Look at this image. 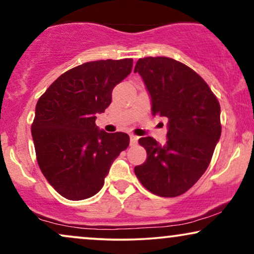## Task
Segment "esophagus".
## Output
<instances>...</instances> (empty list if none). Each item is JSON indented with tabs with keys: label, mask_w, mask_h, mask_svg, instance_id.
<instances>
[{
	"label": "esophagus",
	"mask_w": 254,
	"mask_h": 254,
	"mask_svg": "<svg viewBox=\"0 0 254 254\" xmlns=\"http://www.w3.org/2000/svg\"><path fill=\"white\" fill-rule=\"evenodd\" d=\"M138 138H139V137L134 136V134H130V144H131V145H134V144L138 142Z\"/></svg>",
	"instance_id": "34e87169"
}]
</instances>
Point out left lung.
I'll use <instances>...</instances> for the list:
<instances>
[{"label":"left lung","instance_id":"1","mask_svg":"<svg viewBox=\"0 0 254 254\" xmlns=\"http://www.w3.org/2000/svg\"><path fill=\"white\" fill-rule=\"evenodd\" d=\"M153 116L166 117V143L143 137L146 160L134 168L143 186L160 197H177L206 171L220 138V105L206 82L188 65L169 57L139 59Z\"/></svg>","mask_w":254,"mask_h":254}]
</instances>
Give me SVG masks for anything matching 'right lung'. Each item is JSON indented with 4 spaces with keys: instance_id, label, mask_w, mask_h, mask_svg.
Here are the masks:
<instances>
[{
    "instance_id": "add662e5",
    "label": "right lung",
    "mask_w": 254,
    "mask_h": 254,
    "mask_svg": "<svg viewBox=\"0 0 254 254\" xmlns=\"http://www.w3.org/2000/svg\"><path fill=\"white\" fill-rule=\"evenodd\" d=\"M133 61L88 62L61 75L38 99L31 125L37 163L55 190L70 200L95 195L114 160L129 146V134L96 127V114L111 103L112 90Z\"/></svg>"
}]
</instances>
